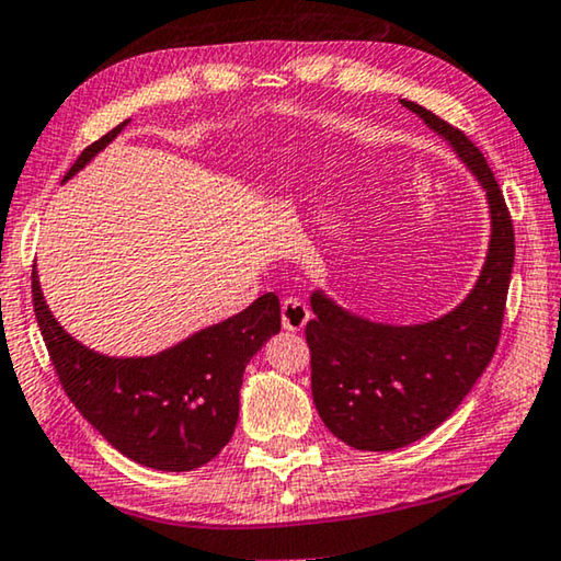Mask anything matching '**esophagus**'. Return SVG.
<instances>
[{
    "label": "esophagus",
    "instance_id": "1",
    "mask_svg": "<svg viewBox=\"0 0 561 561\" xmlns=\"http://www.w3.org/2000/svg\"><path fill=\"white\" fill-rule=\"evenodd\" d=\"M308 318H310V310H308V306L304 304V300H298V298H286L283 300V306H280V321H283V329L286 331H304V325L308 323Z\"/></svg>",
    "mask_w": 561,
    "mask_h": 561
}]
</instances>
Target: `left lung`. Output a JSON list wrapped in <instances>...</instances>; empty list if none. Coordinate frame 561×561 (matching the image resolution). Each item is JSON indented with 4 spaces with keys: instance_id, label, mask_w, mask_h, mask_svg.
<instances>
[{
    "instance_id": "1",
    "label": "left lung",
    "mask_w": 561,
    "mask_h": 561,
    "mask_svg": "<svg viewBox=\"0 0 561 561\" xmlns=\"http://www.w3.org/2000/svg\"><path fill=\"white\" fill-rule=\"evenodd\" d=\"M428 130L451 145L489 203V251L467 298L426 323L370 321L310 293L306 325L310 391L333 436L360 451H393L451 416L494 356L514 265V228L494 172L467 135L434 112L401 100Z\"/></svg>"
}]
</instances>
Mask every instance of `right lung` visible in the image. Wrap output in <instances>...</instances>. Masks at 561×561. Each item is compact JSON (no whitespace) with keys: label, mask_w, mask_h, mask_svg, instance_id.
Returning a JSON list of instances; mask_svg holds the SVG:
<instances>
[{"label":"right lung","mask_w":561,"mask_h":561,"mask_svg":"<svg viewBox=\"0 0 561 561\" xmlns=\"http://www.w3.org/2000/svg\"><path fill=\"white\" fill-rule=\"evenodd\" d=\"M127 123L82 150L62 183ZM32 298L42 339L75 409L119 454L158 471H193L220 454L238 424L245 366L280 331V300L265 293L238 316L154 356L117 358L82 346L57 323L37 271H32Z\"/></svg>","instance_id":"add662e5"}]
</instances>
